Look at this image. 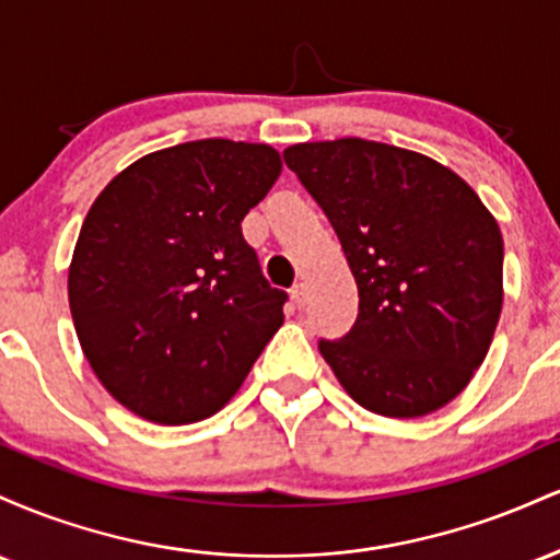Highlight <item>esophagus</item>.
Here are the masks:
<instances>
[{
  "label": "esophagus",
  "mask_w": 560,
  "mask_h": 560,
  "mask_svg": "<svg viewBox=\"0 0 560 560\" xmlns=\"http://www.w3.org/2000/svg\"><path fill=\"white\" fill-rule=\"evenodd\" d=\"M292 300H294V305H298V307H302L307 302V287L302 284V281H298V284L292 287Z\"/></svg>",
  "instance_id": "34e87169"
}]
</instances>
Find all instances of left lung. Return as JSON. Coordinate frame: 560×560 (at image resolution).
Instances as JSON below:
<instances>
[{"label":"left lung","mask_w":560,"mask_h":560,"mask_svg":"<svg viewBox=\"0 0 560 560\" xmlns=\"http://www.w3.org/2000/svg\"><path fill=\"white\" fill-rule=\"evenodd\" d=\"M329 218L358 318L318 350L358 405L419 419L458 397L503 307V236L477 191L419 152L365 139L284 150Z\"/></svg>","instance_id":"left-lung-1"}]
</instances>
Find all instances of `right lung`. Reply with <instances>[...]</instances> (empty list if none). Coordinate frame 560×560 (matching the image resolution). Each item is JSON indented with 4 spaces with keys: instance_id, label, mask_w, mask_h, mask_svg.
Instances as JSON below:
<instances>
[{
    "instance_id": "obj_1",
    "label": "right lung",
    "mask_w": 560,
    "mask_h": 560,
    "mask_svg": "<svg viewBox=\"0 0 560 560\" xmlns=\"http://www.w3.org/2000/svg\"><path fill=\"white\" fill-rule=\"evenodd\" d=\"M281 173L268 144L199 139L128 165L94 199L68 300L105 389L147 421L221 410L284 320L242 221Z\"/></svg>"
}]
</instances>
